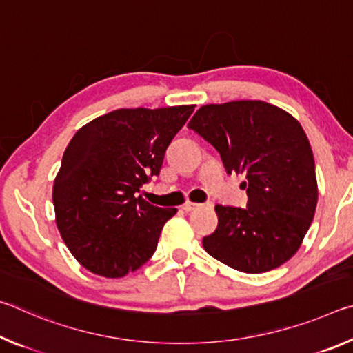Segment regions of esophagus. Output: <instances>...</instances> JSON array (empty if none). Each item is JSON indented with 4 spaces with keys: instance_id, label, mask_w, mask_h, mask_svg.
Instances as JSON below:
<instances>
[{
    "instance_id": "obj_1",
    "label": "esophagus",
    "mask_w": 353,
    "mask_h": 353,
    "mask_svg": "<svg viewBox=\"0 0 353 353\" xmlns=\"http://www.w3.org/2000/svg\"><path fill=\"white\" fill-rule=\"evenodd\" d=\"M199 207H201V204H196V202H190V201H187L182 205V208H183L185 212H193V210H196V208H199Z\"/></svg>"
}]
</instances>
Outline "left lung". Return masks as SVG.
Returning a JSON list of instances; mask_svg holds the SVG:
<instances>
[{
	"label": "left lung",
	"instance_id": "8db88e82",
	"mask_svg": "<svg viewBox=\"0 0 353 353\" xmlns=\"http://www.w3.org/2000/svg\"><path fill=\"white\" fill-rule=\"evenodd\" d=\"M221 154L224 168L246 176L248 207L216 205L218 227L202 246L236 271L276 270L297 252L318 204L314 157L288 112L265 101L207 104L190 119Z\"/></svg>",
	"mask_w": 353,
	"mask_h": 353
}]
</instances>
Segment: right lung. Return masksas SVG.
<instances>
[{
  "instance_id": "add662e5",
  "label": "right lung",
  "mask_w": 353,
  "mask_h": 353,
  "mask_svg": "<svg viewBox=\"0 0 353 353\" xmlns=\"http://www.w3.org/2000/svg\"><path fill=\"white\" fill-rule=\"evenodd\" d=\"M194 105L118 109L92 119L65 149L52 202L63 243L79 265L119 279L151 259L177 208L137 196L159 176L166 148Z\"/></svg>"
}]
</instances>
